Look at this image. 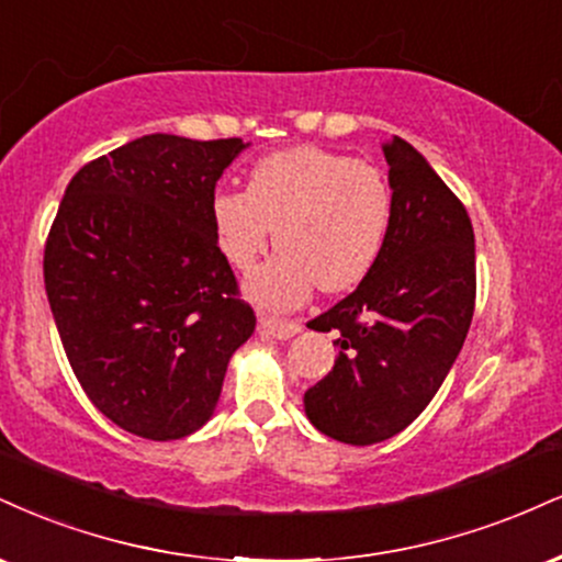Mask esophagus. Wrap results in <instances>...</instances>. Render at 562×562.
<instances>
[{
	"instance_id": "34e87169",
	"label": "esophagus",
	"mask_w": 562,
	"mask_h": 562,
	"mask_svg": "<svg viewBox=\"0 0 562 562\" xmlns=\"http://www.w3.org/2000/svg\"><path fill=\"white\" fill-rule=\"evenodd\" d=\"M259 333L269 335V337H277V340H288V337L301 333V324L299 322H288V319H274V316L261 314L259 316Z\"/></svg>"
}]
</instances>
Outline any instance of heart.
Segmentation results:
<instances>
[{"instance_id": "1", "label": "heart", "mask_w": 562, "mask_h": 562, "mask_svg": "<svg viewBox=\"0 0 562 562\" xmlns=\"http://www.w3.org/2000/svg\"><path fill=\"white\" fill-rule=\"evenodd\" d=\"M216 246L233 269L248 272L269 238L280 246L248 280V295L267 308H293L319 288H356L380 259L392 220L382 170L322 146H293L256 161L246 193L212 199Z\"/></svg>"}]
</instances>
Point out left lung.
Instances as JSON below:
<instances>
[{"label": "left lung", "instance_id": "8db88e82", "mask_svg": "<svg viewBox=\"0 0 562 562\" xmlns=\"http://www.w3.org/2000/svg\"><path fill=\"white\" fill-rule=\"evenodd\" d=\"M390 165L387 240L361 285L308 322L337 333L335 367L306 390L308 422L346 445L395 437L445 382L476 301L474 227L458 195L408 140L382 146Z\"/></svg>", "mask_w": 562, "mask_h": 562}]
</instances>
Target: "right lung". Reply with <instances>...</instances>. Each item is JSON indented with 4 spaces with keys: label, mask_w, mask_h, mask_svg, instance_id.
Wrapping results in <instances>:
<instances>
[{
    "label": "right lung",
    "mask_w": 562,
    "mask_h": 562,
    "mask_svg": "<svg viewBox=\"0 0 562 562\" xmlns=\"http://www.w3.org/2000/svg\"><path fill=\"white\" fill-rule=\"evenodd\" d=\"M246 146L144 135L80 167L54 216L44 285L59 340L88 401L131 435L204 427L254 335L209 212Z\"/></svg>",
    "instance_id": "obj_1"
}]
</instances>
